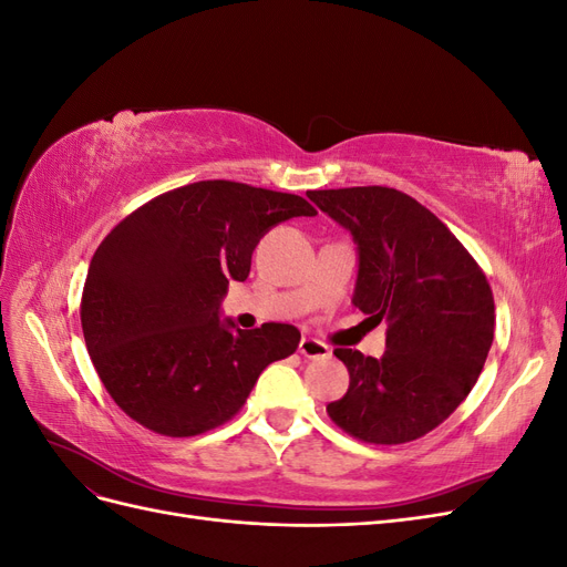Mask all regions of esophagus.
I'll return each instance as SVG.
<instances>
[{
    "mask_svg": "<svg viewBox=\"0 0 567 567\" xmlns=\"http://www.w3.org/2000/svg\"><path fill=\"white\" fill-rule=\"evenodd\" d=\"M298 352L307 359H329L331 357V350L326 342L317 340V338H302L300 346H298Z\"/></svg>",
    "mask_w": 567,
    "mask_h": 567,
    "instance_id": "esophagus-1",
    "label": "esophagus"
}]
</instances>
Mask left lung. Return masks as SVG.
I'll use <instances>...</instances> for the list:
<instances>
[{"mask_svg": "<svg viewBox=\"0 0 567 567\" xmlns=\"http://www.w3.org/2000/svg\"><path fill=\"white\" fill-rule=\"evenodd\" d=\"M346 227L359 255L352 305L385 321L381 359L336 348L350 388L326 406L342 431L373 444L431 433L466 400L494 338L487 277L419 200L388 186L307 192Z\"/></svg>", "mask_w": 567, "mask_h": 567, "instance_id": "8db88e82", "label": "left lung"}]
</instances>
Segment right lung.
Wrapping results in <instances>:
<instances>
[{
    "label": "right lung",
    "instance_id": "obj_1",
    "mask_svg": "<svg viewBox=\"0 0 567 567\" xmlns=\"http://www.w3.org/2000/svg\"><path fill=\"white\" fill-rule=\"evenodd\" d=\"M317 210L296 194L227 179L148 200L96 248L82 290L87 352L115 404L148 431L192 437L227 423L300 331L221 321L229 281H246L260 238Z\"/></svg>",
    "mask_w": 567,
    "mask_h": 567
}]
</instances>
